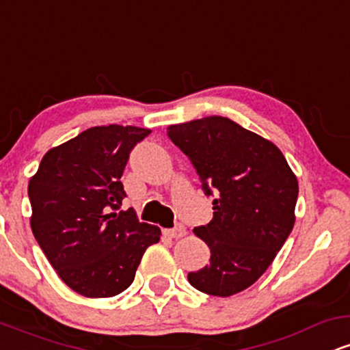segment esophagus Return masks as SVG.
<instances>
[{"mask_svg": "<svg viewBox=\"0 0 350 350\" xmlns=\"http://www.w3.org/2000/svg\"><path fill=\"white\" fill-rule=\"evenodd\" d=\"M187 232H186V227L184 226H176V227H172V228H167V230H164V235L167 237V239H180V237H184L186 235Z\"/></svg>", "mask_w": 350, "mask_h": 350, "instance_id": "esophagus-1", "label": "esophagus"}]
</instances>
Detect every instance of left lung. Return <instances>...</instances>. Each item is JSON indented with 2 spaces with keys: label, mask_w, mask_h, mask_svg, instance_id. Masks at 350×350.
Returning <instances> with one entry per match:
<instances>
[{
  "label": "left lung",
  "mask_w": 350,
  "mask_h": 350,
  "mask_svg": "<svg viewBox=\"0 0 350 350\" xmlns=\"http://www.w3.org/2000/svg\"><path fill=\"white\" fill-rule=\"evenodd\" d=\"M167 136L214 198L212 220L194 228L211 262L189 273V283L220 298L247 290L291 234L298 179L275 144L226 116L171 124Z\"/></svg>",
  "instance_id": "1"
}]
</instances>
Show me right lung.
<instances>
[{
    "label": "right lung",
    "mask_w": 350,
    "mask_h": 350,
    "mask_svg": "<svg viewBox=\"0 0 350 350\" xmlns=\"http://www.w3.org/2000/svg\"><path fill=\"white\" fill-rule=\"evenodd\" d=\"M151 130L94 126L52 148L31 178V228L60 280L87 298H110L135 280L143 253L159 242L139 222L120 178L130 152Z\"/></svg>",
    "instance_id": "right-lung-1"
}]
</instances>
